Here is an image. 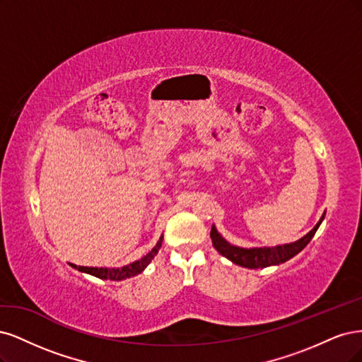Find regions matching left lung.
Instances as JSON below:
<instances>
[{"label": "left lung", "instance_id": "8db88e82", "mask_svg": "<svg viewBox=\"0 0 362 362\" xmlns=\"http://www.w3.org/2000/svg\"><path fill=\"white\" fill-rule=\"evenodd\" d=\"M325 218V214L319 219V223L314 226L311 231H308L304 238H300L299 240L293 243H286V245H278V247H263V248H239L235 247V245L228 243L223 236L216 231L215 226H212L211 230V238L215 250L231 260L235 264H239L242 267H248V269H260V267H267V266H274L284 263L290 260L291 257H295L298 252L304 250L313 236L316 235V231L319 226L322 224V221Z\"/></svg>", "mask_w": 362, "mask_h": 362}]
</instances>
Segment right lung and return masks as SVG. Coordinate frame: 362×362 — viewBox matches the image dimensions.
Masks as SVG:
<instances>
[{
  "mask_svg": "<svg viewBox=\"0 0 362 362\" xmlns=\"http://www.w3.org/2000/svg\"><path fill=\"white\" fill-rule=\"evenodd\" d=\"M162 239L164 238H159L158 243L155 245V248L151 250L148 254H146L143 259H139L131 264L127 266H123V267H112V269H110V267H87V266H76V264H71L72 267H75V269L81 271V272H86V274H90L93 276H98L100 279H112V281H122V279H126V278H131V276H135L138 274H141L147 264L153 260L155 255L158 254L160 245H162Z\"/></svg>",
  "mask_w": 362,
  "mask_h": 362,
  "instance_id": "1",
  "label": "right lung"
}]
</instances>
